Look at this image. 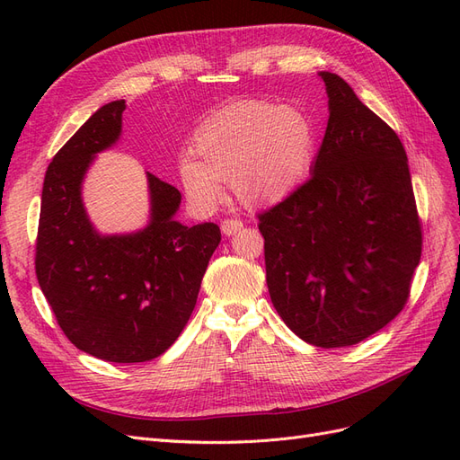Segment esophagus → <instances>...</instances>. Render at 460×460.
<instances>
[{"instance_id": "obj_1", "label": "esophagus", "mask_w": 460, "mask_h": 460, "mask_svg": "<svg viewBox=\"0 0 460 460\" xmlns=\"http://www.w3.org/2000/svg\"><path fill=\"white\" fill-rule=\"evenodd\" d=\"M242 226H243V222L240 218H225L220 222V230L225 232L226 235H232L238 230H242Z\"/></svg>"}]
</instances>
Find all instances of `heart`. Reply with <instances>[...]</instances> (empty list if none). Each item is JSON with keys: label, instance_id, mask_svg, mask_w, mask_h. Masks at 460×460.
<instances>
[{"label": "heart", "instance_id": "obj_1", "mask_svg": "<svg viewBox=\"0 0 460 460\" xmlns=\"http://www.w3.org/2000/svg\"><path fill=\"white\" fill-rule=\"evenodd\" d=\"M314 132L301 111L270 102H243L208 119L196 136L201 163L184 159L180 174L190 196L213 203L220 180H232L247 205L280 201L307 174Z\"/></svg>", "mask_w": 460, "mask_h": 460}]
</instances>
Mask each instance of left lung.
Listing matches in <instances>:
<instances>
[{
    "mask_svg": "<svg viewBox=\"0 0 460 460\" xmlns=\"http://www.w3.org/2000/svg\"><path fill=\"white\" fill-rule=\"evenodd\" d=\"M320 76L330 119L313 174L257 218L274 309L303 341L330 349L405 309L422 225L395 130L343 78Z\"/></svg>",
    "mask_w": 460,
    "mask_h": 460,
    "instance_id": "left-lung-1",
    "label": "left lung"
}]
</instances>
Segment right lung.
<instances>
[{
    "instance_id": "right-lung-1",
    "label": "right lung",
    "mask_w": 460,
    "mask_h": 460,
    "mask_svg": "<svg viewBox=\"0 0 460 460\" xmlns=\"http://www.w3.org/2000/svg\"><path fill=\"white\" fill-rule=\"evenodd\" d=\"M124 109V100L97 109L49 163L36 278L59 328L80 351L107 363H146L169 349L188 324L220 228L176 222L182 196L151 172L146 230L103 238L92 228L80 184L95 153L117 142Z\"/></svg>"
}]
</instances>
